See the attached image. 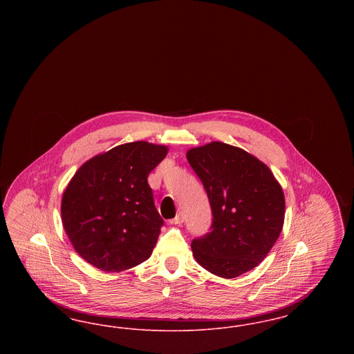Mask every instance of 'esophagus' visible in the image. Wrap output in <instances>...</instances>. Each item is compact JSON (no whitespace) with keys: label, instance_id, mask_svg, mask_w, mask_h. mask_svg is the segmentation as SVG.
<instances>
[{"label":"esophagus","instance_id":"esophagus-1","mask_svg":"<svg viewBox=\"0 0 354 354\" xmlns=\"http://www.w3.org/2000/svg\"><path fill=\"white\" fill-rule=\"evenodd\" d=\"M185 221V216H183V214L182 212H179L174 219L171 220V223L172 224H182Z\"/></svg>","mask_w":354,"mask_h":354}]
</instances>
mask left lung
I'll use <instances>...</instances> for the list:
<instances>
[{"instance_id":"left-lung-1","label":"left lung","mask_w":354,"mask_h":354,"mask_svg":"<svg viewBox=\"0 0 354 354\" xmlns=\"http://www.w3.org/2000/svg\"><path fill=\"white\" fill-rule=\"evenodd\" d=\"M187 159L212 209L211 231L191 243L196 261L224 279L253 270L281 234V185L257 158L221 142L191 149Z\"/></svg>"}]
</instances>
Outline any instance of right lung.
<instances>
[{
  "label": "right lung",
  "instance_id": "obj_1",
  "mask_svg": "<svg viewBox=\"0 0 354 354\" xmlns=\"http://www.w3.org/2000/svg\"><path fill=\"white\" fill-rule=\"evenodd\" d=\"M167 147L120 145L87 160L62 198L64 228L75 251L104 272L133 268L151 256L163 219L147 178Z\"/></svg>",
  "mask_w": 354,
  "mask_h": 354
}]
</instances>
